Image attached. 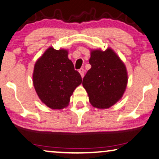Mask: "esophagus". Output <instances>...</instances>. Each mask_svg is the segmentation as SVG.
Segmentation results:
<instances>
[{
	"label": "esophagus",
	"mask_w": 159,
	"mask_h": 159,
	"mask_svg": "<svg viewBox=\"0 0 159 159\" xmlns=\"http://www.w3.org/2000/svg\"><path fill=\"white\" fill-rule=\"evenodd\" d=\"M79 73H80V75H81V77L84 78V69H80L79 70Z\"/></svg>",
	"instance_id": "34e87169"
}]
</instances>
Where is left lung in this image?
Listing matches in <instances>:
<instances>
[{"mask_svg":"<svg viewBox=\"0 0 159 159\" xmlns=\"http://www.w3.org/2000/svg\"><path fill=\"white\" fill-rule=\"evenodd\" d=\"M91 69L83 79V86L93 107L107 109L122 98L128 81L125 65L114 50L108 47L90 50Z\"/></svg>","mask_w":159,"mask_h":159,"instance_id":"obj_1","label":"left lung"}]
</instances>
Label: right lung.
<instances>
[{
	"mask_svg": "<svg viewBox=\"0 0 159 159\" xmlns=\"http://www.w3.org/2000/svg\"><path fill=\"white\" fill-rule=\"evenodd\" d=\"M68 54L66 49L49 47L34 66L32 82L35 91L40 100L53 110L67 107L74 90L82 83Z\"/></svg>",
	"mask_w": 159,
	"mask_h": 159,
	"instance_id": "1",
	"label": "right lung"
}]
</instances>
